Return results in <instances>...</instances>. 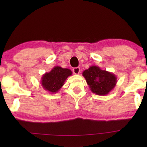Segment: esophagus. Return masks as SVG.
I'll return each mask as SVG.
<instances>
[{"mask_svg": "<svg viewBox=\"0 0 147 147\" xmlns=\"http://www.w3.org/2000/svg\"><path fill=\"white\" fill-rule=\"evenodd\" d=\"M73 72L74 74H79L80 73V67H74L73 69Z\"/></svg>", "mask_w": 147, "mask_h": 147, "instance_id": "1", "label": "esophagus"}]
</instances>
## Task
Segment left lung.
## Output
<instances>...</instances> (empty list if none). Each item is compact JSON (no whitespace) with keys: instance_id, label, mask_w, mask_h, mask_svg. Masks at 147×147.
I'll return each instance as SVG.
<instances>
[{"instance_id":"1","label":"left lung","mask_w":147,"mask_h":147,"mask_svg":"<svg viewBox=\"0 0 147 147\" xmlns=\"http://www.w3.org/2000/svg\"><path fill=\"white\" fill-rule=\"evenodd\" d=\"M82 75L90 90L99 96L107 95L117 83V77L113 73L101 69L96 65H92L84 70Z\"/></svg>"}]
</instances>
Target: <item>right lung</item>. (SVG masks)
Here are the masks:
<instances>
[{
    "mask_svg": "<svg viewBox=\"0 0 147 147\" xmlns=\"http://www.w3.org/2000/svg\"><path fill=\"white\" fill-rule=\"evenodd\" d=\"M72 71L67 68L55 66L49 72H46L41 77V84L43 89L51 94L59 92Z\"/></svg>",
    "mask_w": 147,
    "mask_h": 147,
    "instance_id": "add662e5",
    "label": "right lung"
}]
</instances>
